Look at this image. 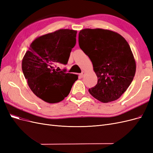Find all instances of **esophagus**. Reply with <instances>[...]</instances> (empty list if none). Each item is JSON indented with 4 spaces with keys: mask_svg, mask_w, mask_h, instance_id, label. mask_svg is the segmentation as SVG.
<instances>
[{
    "mask_svg": "<svg viewBox=\"0 0 153 153\" xmlns=\"http://www.w3.org/2000/svg\"><path fill=\"white\" fill-rule=\"evenodd\" d=\"M85 75V71H82V72L79 75H80V77H82H82H84V75Z\"/></svg>",
    "mask_w": 153,
    "mask_h": 153,
    "instance_id": "34e87169",
    "label": "esophagus"
}]
</instances>
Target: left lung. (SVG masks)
<instances>
[{"label":"left lung","instance_id":"obj_1","mask_svg":"<svg viewBox=\"0 0 153 153\" xmlns=\"http://www.w3.org/2000/svg\"><path fill=\"white\" fill-rule=\"evenodd\" d=\"M78 43L91 59L98 77L89 93L102 103L119 99L136 72L135 60L126 40L110 30L85 29L78 34Z\"/></svg>","mask_w":153,"mask_h":153}]
</instances>
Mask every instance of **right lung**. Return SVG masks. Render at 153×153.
I'll return each instance as SVG.
<instances>
[{
    "instance_id": "add662e5",
    "label": "right lung",
    "mask_w": 153,
    "mask_h": 153,
    "mask_svg": "<svg viewBox=\"0 0 153 153\" xmlns=\"http://www.w3.org/2000/svg\"><path fill=\"white\" fill-rule=\"evenodd\" d=\"M76 30L59 29L36 38L23 57L22 71L33 93L49 103H59L69 94L78 75L55 70L66 64L76 44Z\"/></svg>"
}]
</instances>
